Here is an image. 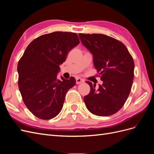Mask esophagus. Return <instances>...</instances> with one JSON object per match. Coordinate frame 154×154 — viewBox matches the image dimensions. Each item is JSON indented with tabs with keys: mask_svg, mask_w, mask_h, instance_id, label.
Returning a JSON list of instances; mask_svg holds the SVG:
<instances>
[{
	"mask_svg": "<svg viewBox=\"0 0 154 154\" xmlns=\"http://www.w3.org/2000/svg\"><path fill=\"white\" fill-rule=\"evenodd\" d=\"M84 82V80H83V79H81L80 78H77L76 80V84H80V83Z\"/></svg>",
	"mask_w": 154,
	"mask_h": 154,
	"instance_id": "esophagus-1",
	"label": "esophagus"
}]
</instances>
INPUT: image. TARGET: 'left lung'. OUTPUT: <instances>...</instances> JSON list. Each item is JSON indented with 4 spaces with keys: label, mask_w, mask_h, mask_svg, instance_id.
<instances>
[{
    "label": "left lung",
    "mask_w": 154,
    "mask_h": 154,
    "mask_svg": "<svg viewBox=\"0 0 154 154\" xmlns=\"http://www.w3.org/2000/svg\"><path fill=\"white\" fill-rule=\"evenodd\" d=\"M82 44L93 56V63L103 84L97 89L92 83L84 96L87 109L93 114L108 116L119 111L127 101L134 79V62L121 42L102 34H79Z\"/></svg>",
    "instance_id": "left-lung-1"
}]
</instances>
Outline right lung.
<instances>
[{"mask_svg": "<svg viewBox=\"0 0 154 154\" xmlns=\"http://www.w3.org/2000/svg\"><path fill=\"white\" fill-rule=\"evenodd\" d=\"M80 43L74 32L57 31L42 35L27 46L18 63V88L32 114L51 119L62 110L66 93L76 84L71 77L57 78L60 66Z\"/></svg>", "mask_w": 154, "mask_h": 154, "instance_id": "add662e5", "label": "right lung"}]
</instances>
